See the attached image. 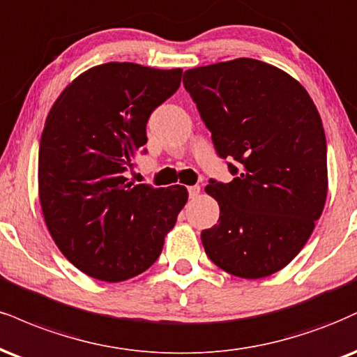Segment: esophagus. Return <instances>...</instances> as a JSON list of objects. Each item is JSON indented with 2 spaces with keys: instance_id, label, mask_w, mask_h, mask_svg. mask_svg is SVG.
Segmentation results:
<instances>
[{
  "instance_id": "1",
  "label": "esophagus",
  "mask_w": 357,
  "mask_h": 357,
  "mask_svg": "<svg viewBox=\"0 0 357 357\" xmlns=\"http://www.w3.org/2000/svg\"><path fill=\"white\" fill-rule=\"evenodd\" d=\"M199 191H201L199 186H190V188H188V192H190L191 199H195V197L199 195Z\"/></svg>"
}]
</instances>
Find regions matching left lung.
Segmentation results:
<instances>
[{"instance_id": "left-lung-1", "label": "left lung", "mask_w": 357, "mask_h": 357, "mask_svg": "<svg viewBox=\"0 0 357 357\" xmlns=\"http://www.w3.org/2000/svg\"><path fill=\"white\" fill-rule=\"evenodd\" d=\"M184 88L227 162L231 183L209 179L220 220L201 233L222 271L278 273L307 243L328 196L323 121L306 89L271 64L238 58L184 71Z\"/></svg>"}]
</instances>
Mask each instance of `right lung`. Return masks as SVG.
Instances as JSON below:
<instances>
[{"instance_id":"1","label":"right lung","mask_w":357,"mask_h":357,"mask_svg":"<svg viewBox=\"0 0 357 357\" xmlns=\"http://www.w3.org/2000/svg\"><path fill=\"white\" fill-rule=\"evenodd\" d=\"M183 70L106 63L64 88L46 118L38 160L45 222L64 257L106 282L154 264L188 201L184 186L128 183L146 123ZM146 153V149H144Z\"/></svg>"}]
</instances>
